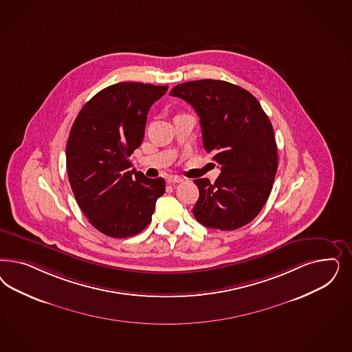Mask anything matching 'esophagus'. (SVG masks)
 I'll use <instances>...</instances> for the list:
<instances>
[{
	"label": "esophagus",
	"mask_w": 352,
	"mask_h": 352,
	"mask_svg": "<svg viewBox=\"0 0 352 352\" xmlns=\"http://www.w3.org/2000/svg\"><path fill=\"white\" fill-rule=\"evenodd\" d=\"M167 182L168 184H180V182H182V179L179 177V176H170Z\"/></svg>",
	"instance_id": "esophagus-1"
}]
</instances>
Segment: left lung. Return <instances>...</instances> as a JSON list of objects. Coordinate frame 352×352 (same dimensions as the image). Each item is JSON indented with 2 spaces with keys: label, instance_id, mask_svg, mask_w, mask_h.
I'll return each instance as SVG.
<instances>
[{
  "label": "left lung",
  "instance_id": "obj_1",
  "mask_svg": "<svg viewBox=\"0 0 352 352\" xmlns=\"http://www.w3.org/2000/svg\"><path fill=\"white\" fill-rule=\"evenodd\" d=\"M193 106L204 150L220 166L215 184L197 179L194 217L207 228L234 230L249 224L267 202L277 170L273 126L259 101L223 80L182 82L170 93Z\"/></svg>",
  "mask_w": 352,
  "mask_h": 352
}]
</instances>
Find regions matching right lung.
<instances>
[{
    "label": "right lung",
    "mask_w": 352,
    "mask_h": 352,
    "mask_svg": "<svg viewBox=\"0 0 352 352\" xmlns=\"http://www.w3.org/2000/svg\"><path fill=\"white\" fill-rule=\"evenodd\" d=\"M167 85L118 82L82 106L69 131L66 166L81 211L101 233L125 239L148 227L164 179L129 170L151 104Z\"/></svg>",
    "instance_id": "right-lung-1"
}]
</instances>
